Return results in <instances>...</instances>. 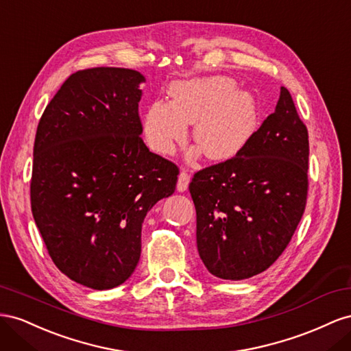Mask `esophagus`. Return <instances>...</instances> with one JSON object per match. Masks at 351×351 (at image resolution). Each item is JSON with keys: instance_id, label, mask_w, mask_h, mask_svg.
<instances>
[{"instance_id": "obj_1", "label": "esophagus", "mask_w": 351, "mask_h": 351, "mask_svg": "<svg viewBox=\"0 0 351 351\" xmlns=\"http://www.w3.org/2000/svg\"><path fill=\"white\" fill-rule=\"evenodd\" d=\"M188 185H189V175L185 172V170H182V172L179 173V176H178L176 189L179 193H184V191H186Z\"/></svg>"}]
</instances>
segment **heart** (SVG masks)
<instances>
[{"instance_id": "1", "label": "heart", "mask_w": 351, "mask_h": 351, "mask_svg": "<svg viewBox=\"0 0 351 351\" xmlns=\"http://www.w3.org/2000/svg\"><path fill=\"white\" fill-rule=\"evenodd\" d=\"M170 103L154 101L144 114V135L156 153L172 154L194 125L193 139L210 160H229L250 143L257 125L253 94L226 76L176 81Z\"/></svg>"}]
</instances>
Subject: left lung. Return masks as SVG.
<instances>
[{
    "instance_id": "8db88e82",
    "label": "left lung",
    "mask_w": 351,
    "mask_h": 351,
    "mask_svg": "<svg viewBox=\"0 0 351 351\" xmlns=\"http://www.w3.org/2000/svg\"><path fill=\"white\" fill-rule=\"evenodd\" d=\"M307 167V128L281 86L275 112L241 152L189 184L198 254L210 274L241 281L276 262L304 213Z\"/></svg>"
}]
</instances>
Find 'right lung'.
<instances>
[{"instance_id": "obj_1", "label": "right lung", "mask_w": 351, "mask_h": 351, "mask_svg": "<svg viewBox=\"0 0 351 351\" xmlns=\"http://www.w3.org/2000/svg\"><path fill=\"white\" fill-rule=\"evenodd\" d=\"M132 69L70 75L39 120L31 207L54 265L72 281L110 289L134 274L144 217L175 193L179 169L144 144Z\"/></svg>"}]
</instances>
